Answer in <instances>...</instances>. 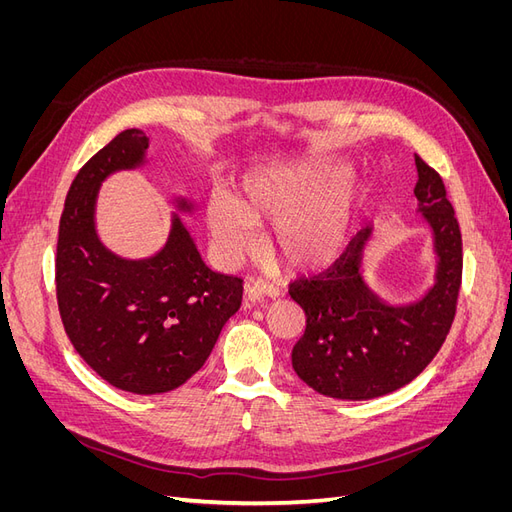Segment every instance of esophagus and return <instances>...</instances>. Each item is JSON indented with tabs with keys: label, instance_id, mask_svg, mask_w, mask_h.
Segmentation results:
<instances>
[{
	"label": "esophagus",
	"instance_id": "1",
	"mask_svg": "<svg viewBox=\"0 0 512 512\" xmlns=\"http://www.w3.org/2000/svg\"><path fill=\"white\" fill-rule=\"evenodd\" d=\"M245 297H247V299H252V301L262 299V297L275 299V297H280V290H277V288H275L273 284H269V282L256 280V282H252V284H247V286H245Z\"/></svg>",
	"mask_w": 512,
	"mask_h": 512
}]
</instances>
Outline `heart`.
I'll return each instance as SVG.
<instances>
[{"mask_svg": "<svg viewBox=\"0 0 512 512\" xmlns=\"http://www.w3.org/2000/svg\"><path fill=\"white\" fill-rule=\"evenodd\" d=\"M337 166H267L245 175L237 194L215 190L205 226L228 265L252 254L256 226H271L267 250L290 269L327 267L342 256L365 188Z\"/></svg>", "mask_w": 512, "mask_h": 512, "instance_id": "heart-1", "label": "heart"}]
</instances>
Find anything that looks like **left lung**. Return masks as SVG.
Here are the masks:
<instances>
[{
	"mask_svg": "<svg viewBox=\"0 0 512 512\" xmlns=\"http://www.w3.org/2000/svg\"><path fill=\"white\" fill-rule=\"evenodd\" d=\"M418 211L433 235L436 275L418 301L391 305L369 288L363 256L374 228L356 232L344 254L312 277L290 284L307 318L292 348V367L314 391L363 401L393 393L431 363L451 331L461 286V230L442 177L414 156Z\"/></svg>",
	"mask_w": 512,
	"mask_h": 512,
	"instance_id": "1",
	"label": "left lung"
}]
</instances>
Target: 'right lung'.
I'll use <instances>...</instances> for the list:
<instances>
[{
    "label": "right lung",
    "instance_id": "1",
    "mask_svg": "<svg viewBox=\"0 0 512 512\" xmlns=\"http://www.w3.org/2000/svg\"><path fill=\"white\" fill-rule=\"evenodd\" d=\"M147 147L143 130H123L79 170L59 220L55 258L57 305L72 346L100 378L136 395L188 382L243 297L241 277L211 271L179 215L151 258H121L100 241V185L117 170L143 166ZM177 209L192 211V203L177 198Z\"/></svg>",
    "mask_w": 512,
    "mask_h": 512
}]
</instances>
